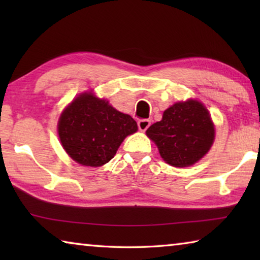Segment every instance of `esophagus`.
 Returning <instances> with one entry per match:
<instances>
[{"label":"esophagus","mask_w":260,"mask_h":260,"mask_svg":"<svg viewBox=\"0 0 260 260\" xmlns=\"http://www.w3.org/2000/svg\"><path fill=\"white\" fill-rule=\"evenodd\" d=\"M150 126V120L148 119H141L138 121V127L141 132H146L148 129V127Z\"/></svg>","instance_id":"34e87169"}]
</instances>
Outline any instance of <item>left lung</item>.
Returning <instances> with one entry per match:
<instances>
[{
	"instance_id": "obj_1",
	"label": "left lung",
	"mask_w": 260,
	"mask_h": 260,
	"mask_svg": "<svg viewBox=\"0 0 260 260\" xmlns=\"http://www.w3.org/2000/svg\"><path fill=\"white\" fill-rule=\"evenodd\" d=\"M167 164L186 167L195 164L210 150L214 127L209 111L199 101L175 103L165 110L162 119L147 129Z\"/></svg>"
}]
</instances>
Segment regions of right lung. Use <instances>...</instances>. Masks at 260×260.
<instances>
[{"instance_id": "1", "label": "right lung", "mask_w": 260, "mask_h": 260, "mask_svg": "<svg viewBox=\"0 0 260 260\" xmlns=\"http://www.w3.org/2000/svg\"><path fill=\"white\" fill-rule=\"evenodd\" d=\"M136 131L133 118L91 94L74 100L58 121L61 146L73 160L85 166L111 160L126 136Z\"/></svg>"}]
</instances>
